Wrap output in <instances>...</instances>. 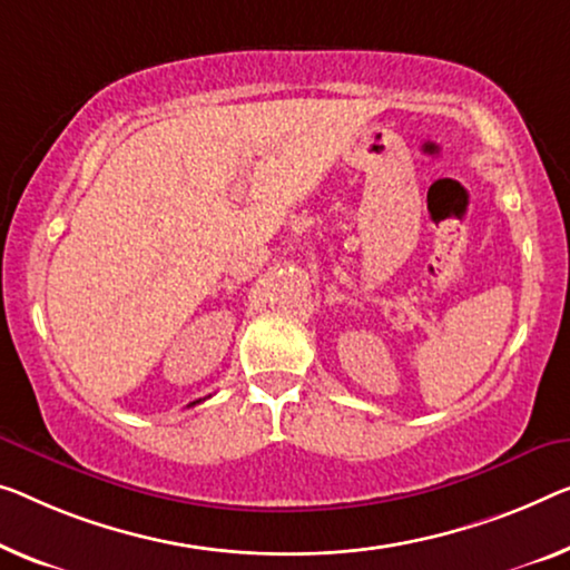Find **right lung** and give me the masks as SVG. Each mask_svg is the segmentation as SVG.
I'll list each match as a JSON object with an SVG mask.
<instances>
[{"mask_svg":"<svg viewBox=\"0 0 570 570\" xmlns=\"http://www.w3.org/2000/svg\"><path fill=\"white\" fill-rule=\"evenodd\" d=\"M199 402H204V399H197V402H191L189 406H194V404H199Z\"/></svg>","mask_w":570,"mask_h":570,"instance_id":"1","label":"right lung"}]
</instances>
